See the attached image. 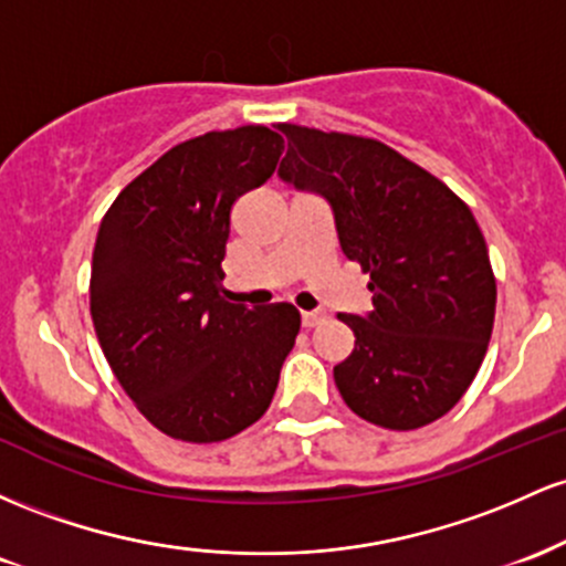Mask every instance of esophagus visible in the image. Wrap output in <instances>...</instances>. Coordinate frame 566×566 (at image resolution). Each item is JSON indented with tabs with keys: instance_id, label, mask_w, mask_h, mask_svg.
<instances>
[{
	"instance_id": "obj_1",
	"label": "esophagus",
	"mask_w": 566,
	"mask_h": 566,
	"mask_svg": "<svg viewBox=\"0 0 566 566\" xmlns=\"http://www.w3.org/2000/svg\"><path fill=\"white\" fill-rule=\"evenodd\" d=\"M321 321H323V313H302V326L304 328H313Z\"/></svg>"
}]
</instances>
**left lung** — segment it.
I'll return each mask as SVG.
<instances>
[{
    "instance_id": "left-lung-1",
    "label": "left lung",
    "mask_w": 566,
    "mask_h": 566,
    "mask_svg": "<svg viewBox=\"0 0 566 566\" xmlns=\"http://www.w3.org/2000/svg\"><path fill=\"white\" fill-rule=\"evenodd\" d=\"M281 130V179L328 200L342 253L371 277V313L336 315L355 334L334 366L342 398L387 430L436 422L471 387L494 326L497 283L471 208L377 138Z\"/></svg>"
}]
</instances>
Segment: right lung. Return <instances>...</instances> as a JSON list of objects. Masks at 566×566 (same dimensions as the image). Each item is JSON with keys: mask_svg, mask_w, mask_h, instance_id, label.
I'll return each mask as SVG.
<instances>
[{"mask_svg": "<svg viewBox=\"0 0 566 566\" xmlns=\"http://www.w3.org/2000/svg\"><path fill=\"white\" fill-rule=\"evenodd\" d=\"M283 138L264 125L176 144L101 219L91 315L136 409L165 436L216 443L270 409L300 313L227 302L221 259L232 206L275 174Z\"/></svg>", "mask_w": 566, "mask_h": 566, "instance_id": "right-lung-1", "label": "right lung"}]
</instances>
